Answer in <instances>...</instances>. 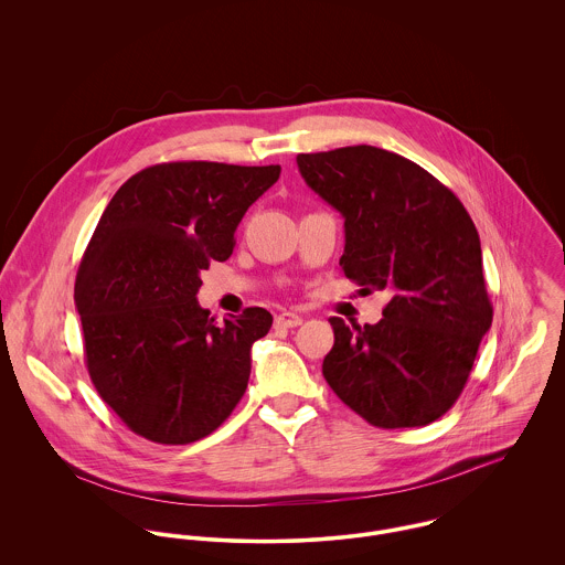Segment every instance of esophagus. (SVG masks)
<instances>
[{
  "label": "esophagus",
  "instance_id": "obj_1",
  "mask_svg": "<svg viewBox=\"0 0 565 565\" xmlns=\"http://www.w3.org/2000/svg\"><path fill=\"white\" fill-rule=\"evenodd\" d=\"M276 328H296V326H300L302 323V318L300 316H296V313H280V316H276Z\"/></svg>",
  "mask_w": 565,
  "mask_h": 565
}]
</instances>
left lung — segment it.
<instances>
[{
	"label": "left lung",
	"mask_w": 565,
	"mask_h": 565,
	"mask_svg": "<svg viewBox=\"0 0 565 565\" xmlns=\"http://www.w3.org/2000/svg\"><path fill=\"white\" fill-rule=\"evenodd\" d=\"M343 217V274L392 298L379 323L330 318V390L379 428L426 426L461 396L491 326L481 239L459 198L401 154L350 146L298 154Z\"/></svg>",
	"instance_id": "1"
}]
</instances>
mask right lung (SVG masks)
I'll use <instances>...</instances> for the list:
<instances>
[{
  "label": "right lung",
  "instance_id": "right-lung-1",
  "mask_svg": "<svg viewBox=\"0 0 565 565\" xmlns=\"http://www.w3.org/2000/svg\"><path fill=\"white\" fill-rule=\"evenodd\" d=\"M280 164L162 162L108 202L76 276L88 376L137 435L182 446L211 435L245 394L252 343L269 311L215 322L198 305L200 271L226 260L245 211Z\"/></svg>",
  "mask_w": 565,
  "mask_h": 565
}]
</instances>
